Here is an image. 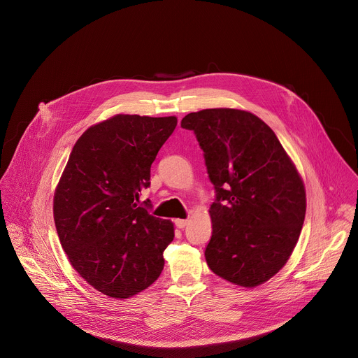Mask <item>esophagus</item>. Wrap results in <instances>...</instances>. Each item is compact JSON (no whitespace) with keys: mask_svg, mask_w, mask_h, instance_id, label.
Returning <instances> with one entry per match:
<instances>
[{"mask_svg":"<svg viewBox=\"0 0 358 358\" xmlns=\"http://www.w3.org/2000/svg\"><path fill=\"white\" fill-rule=\"evenodd\" d=\"M187 223H189V219H176V220H175V224H176L179 229H183Z\"/></svg>","mask_w":358,"mask_h":358,"instance_id":"1","label":"esophagus"}]
</instances>
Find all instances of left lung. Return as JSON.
I'll return each mask as SVG.
<instances>
[{
  "instance_id": "8db88e82",
  "label": "left lung",
  "mask_w": 358,
  "mask_h": 358,
  "mask_svg": "<svg viewBox=\"0 0 358 358\" xmlns=\"http://www.w3.org/2000/svg\"><path fill=\"white\" fill-rule=\"evenodd\" d=\"M204 152L216 200L209 208V268L254 288L277 274L305 222L303 180L273 129L238 108H205L182 120Z\"/></svg>"
}]
</instances>
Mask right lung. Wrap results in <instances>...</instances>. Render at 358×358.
Instances as JSON below:
<instances>
[{
	"label": "right lung",
	"mask_w": 358,
	"mask_h": 358,
	"mask_svg": "<svg viewBox=\"0 0 358 358\" xmlns=\"http://www.w3.org/2000/svg\"><path fill=\"white\" fill-rule=\"evenodd\" d=\"M176 124L173 115L117 114L90 127L70 153L55 190V226L74 270L103 295L131 298L164 268L173 223L138 203Z\"/></svg>",
	"instance_id": "right-lung-1"
}]
</instances>
